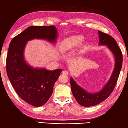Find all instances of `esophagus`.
<instances>
[{"instance_id":"esophagus-1","label":"esophagus","mask_w":128,"mask_h":128,"mask_svg":"<svg viewBox=\"0 0 128 128\" xmlns=\"http://www.w3.org/2000/svg\"><path fill=\"white\" fill-rule=\"evenodd\" d=\"M62 74L63 75H66V76H67V75H68V72L67 71H66V70L63 71L62 72Z\"/></svg>"}]
</instances>
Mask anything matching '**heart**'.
<instances>
[{"label":"heart","mask_w":128,"mask_h":128,"mask_svg":"<svg viewBox=\"0 0 128 128\" xmlns=\"http://www.w3.org/2000/svg\"><path fill=\"white\" fill-rule=\"evenodd\" d=\"M84 40V37L80 35L69 37L62 42L61 48L64 52L69 51L70 50L80 45Z\"/></svg>","instance_id":"1"}]
</instances>
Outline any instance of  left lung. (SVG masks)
Wrapping results in <instances>:
<instances>
[{
  "label": "left lung",
  "instance_id": "left-lung-1",
  "mask_svg": "<svg viewBox=\"0 0 128 128\" xmlns=\"http://www.w3.org/2000/svg\"><path fill=\"white\" fill-rule=\"evenodd\" d=\"M98 33L99 44L107 45L113 53L115 59V67L113 74L106 86L101 91L96 94H90L86 92L80 88L71 77L70 82L72 94L77 102L84 107L96 105L104 102L110 96L115 87L122 66V53L114 38L101 31L99 30Z\"/></svg>",
  "mask_w": 128,
  "mask_h": 128
}]
</instances>
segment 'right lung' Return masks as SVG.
Masks as SVG:
<instances>
[{
    "label": "right lung",
    "instance_id": "add662e5",
    "mask_svg": "<svg viewBox=\"0 0 128 128\" xmlns=\"http://www.w3.org/2000/svg\"><path fill=\"white\" fill-rule=\"evenodd\" d=\"M57 30L54 26H31L12 40L6 58V72L18 95L30 105L42 106L53 91V86L61 69L49 71L36 69L27 64L24 56L26 42L34 38L54 42Z\"/></svg>",
    "mask_w": 128,
    "mask_h": 128
}]
</instances>
